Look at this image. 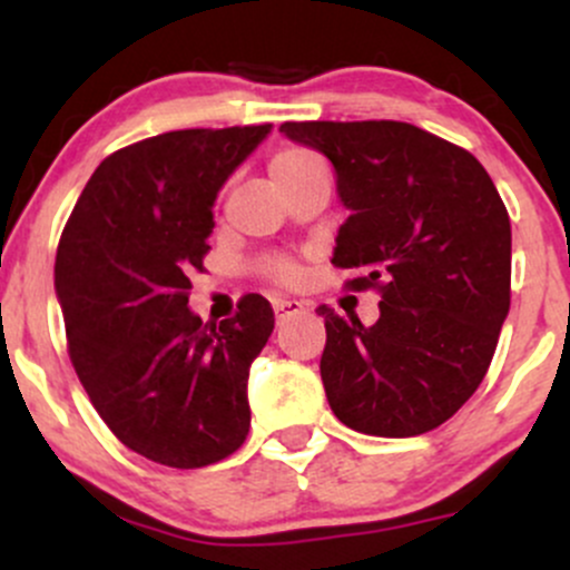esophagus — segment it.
<instances>
[{
    "instance_id": "obj_1",
    "label": "esophagus",
    "mask_w": 570,
    "mask_h": 570,
    "mask_svg": "<svg viewBox=\"0 0 570 570\" xmlns=\"http://www.w3.org/2000/svg\"><path fill=\"white\" fill-rule=\"evenodd\" d=\"M273 311H276V322L284 324L286 318L305 313V303H299V299H276V303H273Z\"/></svg>"
}]
</instances>
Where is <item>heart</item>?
Listing matches in <instances>:
<instances>
[{"label":"heart","instance_id":"obj_1","mask_svg":"<svg viewBox=\"0 0 570 570\" xmlns=\"http://www.w3.org/2000/svg\"><path fill=\"white\" fill-rule=\"evenodd\" d=\"M324 163L316 158L313 153H307L303 147H289L276 153V158L271 160V176L276 185H289V181L303 179L305 174H311L313 168H322ZM273 278L284 281V284H292L297 278V267L292 263H273L271 265Z\"/></svg>","mask_w":570,"mask_h":570}]
</instances>
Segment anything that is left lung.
I'll list each match as a JSON object with an SVG mask.
<instances>
[{
  "label": "left lung",
  "instance_id": "8db88e82",
  "mask_svg": "<svg viewBox=\"0 0 570 570\" xmlns=\"http://www.w3.org/2000/svg\"><path fill=\"white\" fill-rule=\"evenodd\" d=\"M286 139L335 168L340 225L332 265L375 286L372 326L324 316L322 381L345 426L417 436L442 426L482 383L509 313L512 225L466 149L396 120L284 122Z\"/></svg>",
  "mask_w": 570,
  "mask_h": 570
}]
</instances>
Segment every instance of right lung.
I'll use <instances>...</instances> for the list:
<instances>
[{
	"label": "right lung",
	"instance_id": "1",
	"mask_svg": "<svg viewBox=\"0 0 570 570\" xmlns=\"http://www.w3.org/2000/svg\"><path fill=\"white\" fill-rule=\"evenodd\" d=\"M271 128L171 130L117 149L58 240L56 294L77 377L117 440L163 466L217 463L248 434V367L273 307L246 294L233 318L203 324L187 292L222 185Z\"/></svg>",
	"mask_w": 570,
	"mask_h": 570
}]
</instances>
